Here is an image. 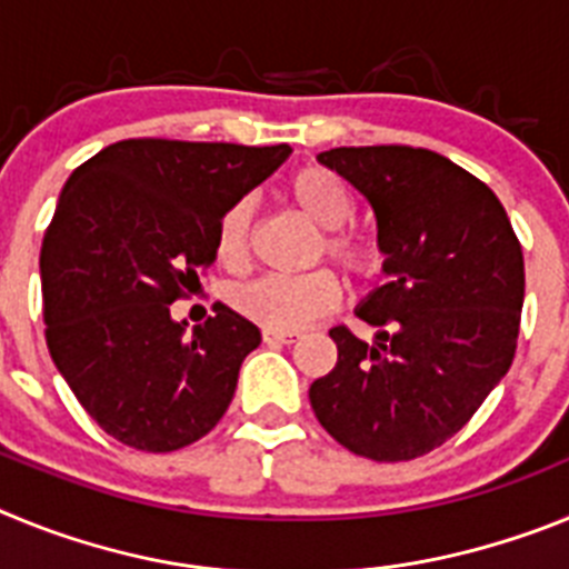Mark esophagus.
Listing matches in <instances>:
<instances>
[{"instance_id": "esophagus-1", "label": "esophagus", "mask_w": 569, "mask_h": 569, "mask_svg": "<svg viewBox=\"0 0 569 569\" xmlns=\"http://www.w3.org/2000/svg\"><path fill=\"white\" fill-rule=\"evenodd\" d=\"M261 339H264V345H293L301 339V333H296V330H261Z\"/></svg>"}]
</instances>
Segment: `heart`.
Masks as SVG:
<instances>
[{
    "instance_id": "heart-1",
    "label": "heart",
    "mask_w": 569,
    "mask_h": 569,
    "mask_svg": "<svg viewBox=\"0 0 569 569\" xmlns=\"http://www.w3.org/2000/svg\"><path fill=\"white\" fill-rule=\"evenodd\" d=\"M288 196L310 222L328 230L325 250L339 261L347 273L370 276L379 268L381 253L370 236L345 228L356 216L350 188L339 173L321 164H305L288 179ZM256 204L250 196H239L224 208L216 222V256L241 268L250 256ZM341 299V284L330 270H316L305 276H261L233 290V308L250 321L268 330H299L319 316L330 313Z\"/></svg>"
}]
</instances>
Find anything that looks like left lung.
Here are the masks:
<instances>
[{"instance_id": "obj_1", "label": "left lung", "mask_w": 569, "mask_h": 569, "mask_svg": "<svg viewBox=\"0 0 569 569\" xmlns=\"http://www.w3.org/2000/svg\"><path fill=\"white\" fill-rule=\"evenodd\" d=\"M376 213L387 284L356 308L373 345L330 330L339 361L310 385L319 425L350 453L410 461L456 436L516 356L525 256L485 182L407 144L333 148Z\"/></svg>"}]
</instances>
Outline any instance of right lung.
<instances>
[{
	"label": "right lung",
	"mask_w": 569,
	"mask_h": 569,
	"mask_svg": "<svg viewBox=\"0 0 569 569\" xmlns=\"http://www.w3.org/2000/svg\"><path fill=\"white\" fill-rule=\"evenodd\" d=\"M290 156L288 144L124 139L79 164L44 230L50 359L122 445L170 453L208 436L259 328L228 305L184 333L170 305L216 259V222Z\"/></svg>",
	"instance_id": "obj_1"
}]
</instances>
